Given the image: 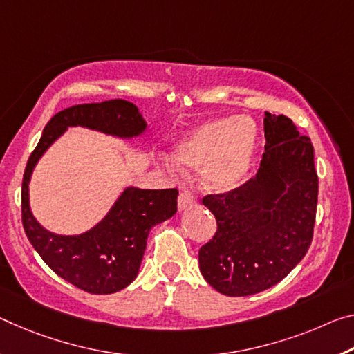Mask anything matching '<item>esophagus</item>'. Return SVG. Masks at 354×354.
Here are the masks:
<instances>
[{"label": "esophagus", "mask_w": 354, "mask_h": 354, "mask_svg": "<svg viewBox=\"0 0 354 354\" xmlns=\"http://www.w3.org/2000/svg\"><path fill=\"white\" fill-rule=\"evenodd\" d=\"M194 203H195V198L192 194H189V192L179 194V197H178V209L179 211L187 209V207H190Z\"/></svg>", "instance_id": "obj_1"}]
</instances>
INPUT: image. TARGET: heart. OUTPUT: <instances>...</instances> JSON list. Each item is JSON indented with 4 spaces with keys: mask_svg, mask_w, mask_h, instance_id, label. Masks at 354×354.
I'll return each instance as SVG.
<instances>
[{
    "mask_svg": "<svg viewBox=\"0 0 354 354\" xmlns=\"http://www.w3.org/2000/svg\"><path fill=\"white\" fill-rule=\"evenodd\" d=\"M258 140L255 121L249 116H223L207 120L179 140L175 173L183 168L201 170V181L212 192H230L244 183L254 162Z\"/></svg>",
    "mask_w": 354,
    "mask_h": 354,
    "instance_id": "b5f03b06",
    "label": "heart"
}]
</instances>
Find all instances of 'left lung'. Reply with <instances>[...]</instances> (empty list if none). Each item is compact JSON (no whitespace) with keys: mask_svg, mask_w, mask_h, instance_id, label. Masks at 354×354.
<instances>
[{"mask_svg":"<svg viewBox=\"0 0 354 354\" xmlns=\"http://www.w3.org/2000/svg\"><path fill=\"white\" fill-rule=\"evenodd\" d=\"M265 154L238 189L206 195L217 232L198 252L200 271L225 296L274 287L307 254L315 225L318 176L310 138L290 118L265 111Z\"/></svg>","mask_w":354,"mask_h":354,"instance_id":"8db88e82","label":"left lung"}]
</instances>
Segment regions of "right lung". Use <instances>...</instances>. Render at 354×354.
<instances>
[{
  "label": "right lung",
  "mask_w": 354,
  "mask_h": 354,
  "mask_svg": "<svg viewBox=\"0 0 354 354\" xmlns=\"http://www.w3.org/2000/svg\"><path fill=\"white\" fill-rule=\"evenodd\" d=\"M78 126L124 140L140 137L148 129L137 106L122 99L74 105L56 113L28 159L21 184V222L32 248L55 274L88 293L110 295L136 280L151 228L176 214L178 190L129 186L88 232H48L31 211L30 181L47 149L67 129Z\"/></svg>",
  "instance_id": "obj_1"
}]
</instances>
